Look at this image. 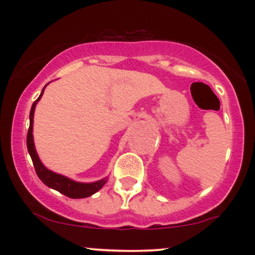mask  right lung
Listing matches in <instances>:
<instances>
[{
	"mask_svg": "<svg viewBox=\"0 0 255 255\" xmlns=\"http://www.w3.org/2000/svg\"><path fill=\"white\" fill-rule=\"evenodd\" d=\"M44 89H45V87H44ZM44 89L42 91V93H40L39 97L37 98V101H34V103L32 104V108L30 111V128H28V131H27V150L32 158V162H33L34 170H36L38 177L42 180L43 183H45L46 186L50 187L52 189H56L57 192L62 193V194L66 195V197L72 198V199H80V198L90 197V195L95 194L96 192H98L99 189L104 186V183L107 182V180H101L93 183L75 182V181L69 180V178L62 176V175L55 174V172L48 170V169L42 164L39 158H38V154L33 144V134H32V130H33L34 108H36L37 102L39 101L40 97H42Z\"/></svg>",
	"mask_w": 255,
	"mask_h": 255,
	"instance_id": "add662e5",
	"label": "right lung"
}]
</instances>
